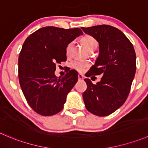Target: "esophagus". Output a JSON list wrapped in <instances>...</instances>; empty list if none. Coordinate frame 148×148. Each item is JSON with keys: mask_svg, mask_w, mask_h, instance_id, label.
Returning <instances> with one entry per match:
<instances>
[{"mask_svg": "<svg viewBox=\"0 0 148 148\" xmlns=\"http://www.w3.org/2000/svg\"><path fill=\"white\" fill-rule=\"evenodd\" d=\"M84 76L82 75V74H78V79L79 80H82V79H84Z\"/></svg>", "mask_w": 148, "mask_h": 148, "instance_id": "obj_1", "label": "esophagus"}]
</instances>
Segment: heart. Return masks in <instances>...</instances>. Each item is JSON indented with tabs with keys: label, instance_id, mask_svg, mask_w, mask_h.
<instances>
[{
	"label": "heart",
	"instance_id": "1",
	"mask_svg": "<svg viewBox=\"0 0 148 148\" xmlns=\"http://www.w3.org/2000/svg\"><path fill=\"white\" fill-rule=\"evenodd\" d=\"M82 42L89 51L93 49V48H96L97 46V40L91 35H84L82 38ZM71 48H72V42H69L66 48V53L67 56L70 55L71 53ZM71 66L73 69L77 71L82 72L86 69L88 68L90 64L87 61H81V60H74L71 63Z\"/></svg>",
	"mask_w": 148,
	"mask_h": 148
}]
</instances>
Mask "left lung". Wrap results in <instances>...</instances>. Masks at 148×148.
I'll list each match as a JSON object with an SVG mask.
<instances>
[{
    "label": "left lung",
    "mask_w": 148,
    "mask_h": 148,
    "mask_svg": "<svg viewBox=\"0 0 148 148\" xmlns=\"http://www.w3.org/2000/svg\"><path fill=\"white\" fill-rule=\"evenodd\" d=\"M82 29L95 38L100 49L95 64L85 76L103 75L96 84L84 79L87 87L83 100L89 112L106 116L121 107L128 97L135 75V51L125 34L112 26L103 24Z\"/></svg>",
    "instance_id": "8db88e82"
}]
</instances>
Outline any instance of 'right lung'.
Returning a JSON list of instances; mask_svg holds the SVG:
<instances>
[{
    "mask_svg": "<svg viewBox=\"0 0 148 148\" xmlns=\"http://www.w3.org/2000/svg\"><path fill=\"white\" fill-rule=\"evenodd\" d=\"M82 34L79 28L45 27L24 41L18 56V80L29 106L40 115L60 112L77 83L78 74L74 70L58 79L54 71L56 64L66 61L67 45Z\"/></svg>",
    "mask_w": 148,
    "mask_h": 148,
    "instance_id": "1",
    "label": "right lung"
}]
</instances>
